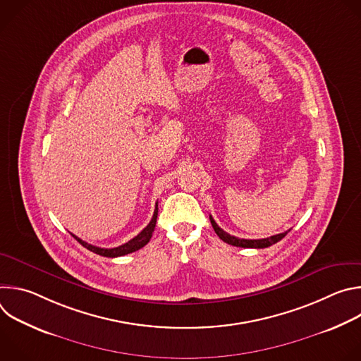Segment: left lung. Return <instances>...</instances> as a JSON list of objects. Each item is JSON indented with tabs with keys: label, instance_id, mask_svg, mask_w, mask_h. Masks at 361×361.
Returning a JSON list of instances; mask_svg holds the SVG:
<instances>
[{
	"label": "left lung",
	"instance_id": "1",
	"mask_svg": "<svg viewBox=\"0 0 361 361\" xmlns=\"http://www.w3.org/2000/svg\"><path fill=\"white\" fill-rule=\"evenodd\" d=\"M210 221H212V226L216 231V234L227 244H231V245H235V247H243V248H266V247H270L273 244H276L277 241H280L281 238L286 237V234L290 231H286V233H280V234H276V235H271V237H267V238H259V240H247V238H238V237H234V235H230L228 233H226L224 230H221L217 223L213 220V217L210 216Z\"/></svg>",
	"mask_w": 361,
	"mask_h": 361
}]
</instances>
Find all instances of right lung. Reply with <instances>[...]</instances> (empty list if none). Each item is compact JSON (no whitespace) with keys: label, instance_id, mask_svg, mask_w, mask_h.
Returning <instances> with one entry per match:
<instances>
[{"label":"right lung","instance_id":"1","mask_svg":"<svg viewBox=\"0 0 361 361\" xmlns=\"http://www.w3.org/2000/svg\"><path fill=\"white\" fill-rule=\"evenodd\" d=\"M157 214H159V204L156 202V210H154L152 219H151V221L148 223V226H147L140 234H137L134 238H131V240L127 241L126 244H121V245L114 247V248H101V247H95V245H91V244L82 241L81 238H78V237L74 235V234H71V235H73L82 247H85L87 250L92 251V252H95V254H98V255L110 257V259H114V257H121V255L134 252V251L140 250L141 247H144V245L149 241V238H151V235H152V233H154V228H156Z\"/></svg>","mask_w":361,"mask_h":361}]
</instances>
